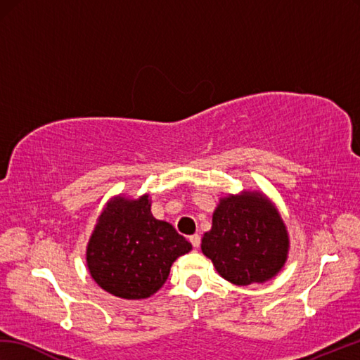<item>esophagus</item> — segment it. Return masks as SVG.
<instances>
[{"instance_id": "1", "label": "esophagus", "mask_w": 360, "mask_h": 360, "mask_svg": "<svg viewBox=\"0 0 360 360\" xmlns=\"http://www.w3.org/2000/svg\"><path fill=\"white\" fill-rule=\"evenodd\" d=\"M190 242H191V245H193V248H198L199 244H200V236L199 235L190 236Z\"/></svg>"}]
</instances>
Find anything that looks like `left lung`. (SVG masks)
<instances>
[{
  "instance_id": "obj_1",
  "label": "left lung",
  "mask_w": 360,
  "mask_h": 360,
  "mask_svg": "<svg viewBox=\"0 0 360 360\" xmlns=\"http://www.w3.org/2000/svg\"><path fill=\"white\" fill-rule=\"evenodd\" d=\"M200 250L225 281L245 287L270 281L283 269L290 236L269 196L242 190L219 199Z\"/></svg>"
}]
</instances>
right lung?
Instances as JSON below:
<instances>
[{
  "mask_svg": "<svg viewBox=\"0 0 360 360\" xmlns=\"http://www.w3.org/2000/svg\"><path fill=\"white\" fill-rule=\"evenodd\" d=\"M150 208L147 193L110 198L87 242L91 279L116 297L153 296L169 278L172 264L191 250L190 242L172 224L156 219Z\"/></svg>",
  "mask_w": 360,
  "mask_h": 360,
  "instance_id": "right-lung-1",
  "label": "right lung"
}]
</instances>
